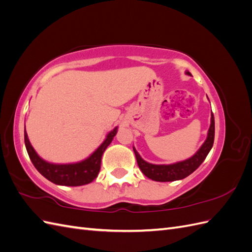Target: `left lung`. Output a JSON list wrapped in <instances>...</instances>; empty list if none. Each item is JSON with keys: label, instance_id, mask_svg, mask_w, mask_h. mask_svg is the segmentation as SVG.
<instances>
[{"label": "left lung", "instance_id": "left-lung-1", "mask_svg": "<svg viewBox=\"0 0 252 252\" xmlns=\"http://www.w3.org/2000/svg\"><path fill=\"white\" fill-rule=\"evenodd\" d=\"M186 74L191 75L189 71H186ZM213 141H215V117H213V113L211 111L210 127L208 129L207 138H206L200 149L191 158L173 164L157 165L145 161L134 147L133 151L141 171L147 178L157 182H172L185 179L189 174H191L194 170L199 168V166L204 162V159L211 150Z\"/></svg>", "mask_w": 252, "mask_h": 252}]
</instances>
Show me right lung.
Wrapping results in <instances>:
<instances>
[{"instance_id": "1", "label": "right lung", "mask_w": 252, "mask_h": 252, "mask_svg": "<svg viewBox=\"0 0 252 252\" xmlns=\"http://www.w3.org/2000/svg\"><path fill=\"white\" fill-rule=\"evenodd\" d=\"M118 132V127L113 128L106 135L104 142L98 146L87 158L77 163L55 164L43 159L36 154L29 142L26 129L24 130L25 146L33 166L44 178L52 182L53 184L62 186H82L89 184L96 177L101 169V161L104 151L106 150Z\"/></svg>"}]
</instances>
